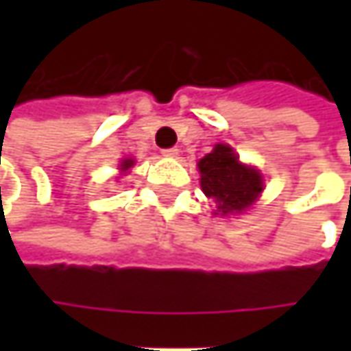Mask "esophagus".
I'll return each instance as SVG.
<instances>
[{"label": "esophagus", "mask_w": 351, "mask_h": 351, "mask_svg": "<svg viewBox=\"0 0 351 351\" xmlns=\"http://www.w3.org/2000/svg\"><path fill=\"white\" fill-rule=\"evenodd\" d=\"M162 154L168 156V158H178V156H180V148H166Z\"/></svg>", "instance_id": "1"}]
</instances>
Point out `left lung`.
Listing matches in <instances>:
<instances>
[{
  "instance_id": "8db88e82",
  "label": "left lung",
  "mask_w": 351,
  "mask_h": 351,
  "mask_svg": "<svg viewBox=\"0 0 351 351\" xmlns=\"http://www.w3.org/2000/svg\"><path fill=\"white\" fill-rule=\"evenodd\" d=\"M197 168L201 171V189L217 203L215 215L228 217L250 209L263 191L260 169L246 166L238 160L228 144H215L213 152L201 158Z\"/></svg>"
}]
</instances>
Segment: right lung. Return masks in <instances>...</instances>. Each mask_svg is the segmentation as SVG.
Instances as JSON below:
<instances>
[{
    "label": "right lung",
    "mask_w": 351,
    "mask_h": 351,
    "mask_svg": "<svg viewBox=\"0 0 351 351\" xmlns=\"http://www.w3.org/2000/svg\"><path fill=\"white\" fill-rule=\"evenodd\" d=\"M134 166V160L132 158H125V160H121V164H119V169L125 173V171H128V169Z\"/></svg>",
    "instance_id": "1"
}]
</instances>
